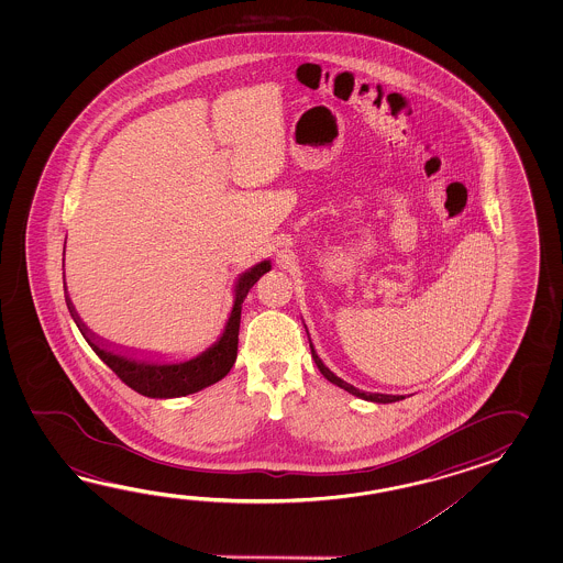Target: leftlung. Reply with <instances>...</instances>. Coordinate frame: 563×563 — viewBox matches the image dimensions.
Listing matches in <instances>:
<instances>
[{
	"label": "left lung",
	"mask_w": 563,
	"mask_h": 563,
	"mask_svg": "<svg viewBox=\"0 0 563 563\" xmlns=\"http://www.w3.org/2000/svg\"><path fill=\"white\" fill-rule=\"evenodd\" d=\"M308 340H310V334H308ZM311 358L316 362V366H318V371L322 372L323 378L325 380H330V383L335 384V386H340V388H344L346 393L350 395L358 396L362 400H371V402H380V405H388V402H396V400H402L405 396L398 395H380V393H364V390H360L356 386H352V384H347L346 380H342V378H338L334 372L330 371L325 364H323L320 356L316 354V350H313V344H311Z\"/></svg>",
	"instance_id": "1"
}]
</instances>
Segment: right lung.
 I'll return each mask as SVG.
<instances>
[{
  "label": "right lung",
  "mask_w": 563,
  "mask_h": 563,
  "mask_svg": "<svg viewBox=\"0 0 563 563\" xmlns=\"http://www.w3.org/2000/svg\"><path fill=\"white\" fill-rule=\"evenodd\" d=\"M269 269H272L269 260H264L241 274L235 284L233 310L229 313L223 334L219 335L216 344H211L199 356L185 362H153V360L134 358L129 354L110 350L86 328L80 316L74 310L73 301L68 296H66V303L86 342L122 383L131 386L132 390H136L139 395L148 396V398H179V396L195 395L207 386L219 383L233 368L238 358V342H240L241 303L247 298L255 282Z\"/></svg>",
  "instance_id": "obj_1"
}]
</instances>
